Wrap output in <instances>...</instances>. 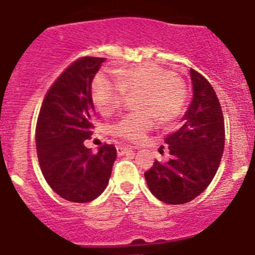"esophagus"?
I'll use <instances>...</instances> for the list:
<instances>
[{
	"label": "esophagus",
	"mask_w": 255,
	"mask_h": 255,
	"mask_svg": "<svg viewBox=\"0 0 255 255\" xmlns=\"http://www.w3.org/2000/svg\"><path fill=\"white\" fill-rule=\"evenodd\" d=\"M132 147H128V146H122V144L117 146V152H118V155H125L127 152H132Z\"/></svg>",
	"instance_id": "obj_1"
}]
</instances>
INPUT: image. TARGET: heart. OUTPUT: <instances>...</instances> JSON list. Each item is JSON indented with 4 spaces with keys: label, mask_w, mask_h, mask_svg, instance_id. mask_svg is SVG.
<instances>
[{
    "label": "heart",
    "mask_w": 255,
    "mask_h": 255,
    "mask_svg": "<svg viewBox=\"0 0 255 255\" xmlns=\"http://www.w3.org/2000/svg\"><path fill=\"white\" fill-rule=\"evenodd\" d=\"M128 93H137L133 112L111 126L113 136L128 142H141L156 123L171 122L182 114L187 90L182 80L171 71L153 63L118 71V77L98 73L91 84V96L103 114H112L122 107Z\"/></svg>",
    "instance_id": "1"
}]
</instances>
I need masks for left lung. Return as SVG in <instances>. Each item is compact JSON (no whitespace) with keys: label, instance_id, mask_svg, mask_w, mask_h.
Wrapping results in <instances>:
<instances>
[{"label":"left lung","instance_id":"left-lung-1","mask_svg":"<svg viewBox=\"0 0 255 255\" xmlns=\"http://www.w3.org/2000/svg\"><path fill=\"white\" fill-rule=\"evenodd\" d=\"M193 99L178 129L166 137L171 159L144 173L151 193L169 205L193 201L210 185L225 147L221 105L210 82L190 70Z\"/></svg>","mask_w":255,"mask_h":255}]
</instances>
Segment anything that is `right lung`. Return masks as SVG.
Instances as JSON below:
<instances>
[{
  "label": "right lung",
  "mask_w": 255,
  "mask_h": 255,
  "mask_svg": "<svg viewBox=\"0 0 255 255\" xmlns=\"http://www.w3.org/2000/svg\"><path fill=\"white\" fill-rule=\"evenodd\" d=\"M105 58L82 57L48 90L35 129L38 160L49 187L76 203L94 201L107 188L117 159L113 144L93 153L84 142L94 128L91 82Z\"/></svg>",
  "instance_id": "1"
}]
</instances>
